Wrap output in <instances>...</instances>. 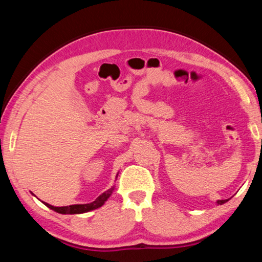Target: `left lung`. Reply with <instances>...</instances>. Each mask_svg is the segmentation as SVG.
<instances>
[{
    "mask_svg": "<svg viewBox=\"0 0 262 262\" xmlns=\"http://www.w3.org/2000/svg\"><path fill=\"white\" fill-rule=\"evenodd\" d=\"M228 201H229V199H227V200H217L216 203H217V205H223V203L228 202Z\"/></svg>",
    "mask_w": 262,
    "mask_h": 262,
    "instance_id": "left-lung-1",
    "label": "left lung"
}]
</instances>
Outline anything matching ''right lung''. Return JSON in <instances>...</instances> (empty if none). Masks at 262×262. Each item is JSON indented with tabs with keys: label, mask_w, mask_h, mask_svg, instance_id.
<instances>
[{
	"label": "right lung",
	"mask_w": 262,
	"mask_h": 262,
	"mask_svg": "<svg viewBox=\"0 0 262 262\" xmlns=\"http://www.w3.org/2000/svg\"><path fill=\"white\" fill-rule=\"evenodd\" d=\"M118 174H117V178H118ZM117 178H115V180H117ZM114 188H115V185H113L112 187L108 188L107 190H105L104 193H101L94 202L84 203V205H70V206H66V207H54V206L50 205V203H46L43 201H42V203L46 207L50 208V209L59 212V214H63V215H67V214H70V215L84 214V212H89L91 210H95V209H97V208H100L101 206H103L104 203L107 201V199L111 196V195H112ZM31 194L34 195L32 192H31ZM34 196H35V195H34Z\"/></svg>",
	"instance_id": "obj_1"
}]
</instances>
